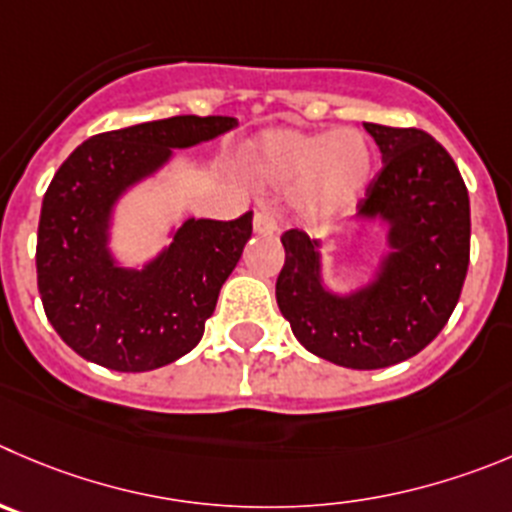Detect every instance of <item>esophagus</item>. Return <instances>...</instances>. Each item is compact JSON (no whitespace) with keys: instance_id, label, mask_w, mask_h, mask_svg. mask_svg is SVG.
Segmentation results:
<instances>
[{"instance_id":"1","label":"esophagus","mask_w":512,"mask_h":512,"mask_svg":"<svg viewBox=\"0 0 512 512\" xmlns=\"http://www.w3.org/2000/svg\"><path fill=\"white\" fill-rule=\"evenodd\" d=\"M276 231H279V223H276L274 213L256 211V216H253V233H259V236H274Z\"/></svg>"}]
</instances>
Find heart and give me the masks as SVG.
Wrapping results in <instances>:
<instances>
[{"instance_id":"b5f03b06","label":"heart","mask_w":512,"mask_h":512,"mask_svg":"<svg viewBox=\"0 0 512 512\" xmlns=\"http://www.w3.org/2000/svg\"><path fill=\"white\" fill-rule=\"evenodd\" d=\"M248 165L271 186H291L301 216L332 221L347 211L374 173V153L357 130L309 133V130H266L251 143Z\"/></svg>"}]
</instances>
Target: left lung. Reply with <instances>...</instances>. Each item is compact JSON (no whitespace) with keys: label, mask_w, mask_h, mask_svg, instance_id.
Here are the masks:
<instances>
[{"label":"left lung","mask_w":512,"mask_h":512,"mask_svg":"<svg viewBox=\"0 0 512 512\" xmlns=\"http://www.w3.org/2000/svg\"><path fill=\"white\" fill-rule=\"evenodd\" d=\"M382 168L359 216L389 223L382 274L352 296L321 284L319 243L291 228L276 304L294 337L316 357L349 369H382L415 357L447 324L470 264V198L455 160L420 128L364 123Z\"/></svg>","instance_id":"obj_1"}]
</instances>
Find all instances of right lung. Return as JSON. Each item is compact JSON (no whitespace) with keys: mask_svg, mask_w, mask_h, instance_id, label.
Returning <instances> with one entry per match:
<instances>
[{"mask_svg":"<svg viewBox=\"0 0 512 512\" xmlns=\"http://www.w3.org/2000/svg\"><path fill=\"white\" fill-rule=\"evenodd\" d=\"M223 115H175L92 135L72 150L45 193L37 231V286L62 342L115 372H148L191 352L223 281L251 238L253 213L236 221L191 218L143 271L115 266L107 223L115 201L158 170L173 148L236 128Z\"/></svg>","mask_w":512,"mask_h":512,"instance_id":"1","label":"right lung"}]
</instances>
